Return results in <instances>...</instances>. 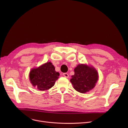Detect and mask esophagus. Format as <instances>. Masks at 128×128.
<instances>
[{"instance_id":"34e87169","label":"esophagus","mask_w":128,"mask_h":128,"mask_svg":"<svg viewBox=\"0 0 128 128\" xmlns=\"http://www.w3.org/2000/svg\"><path fill=\"white\" fill-rule=\"evenodd\" d=\"M63 76L66 77V78H68L69 77V75L68 73H64L63 74Z\"/></svg>"}]
</instances>
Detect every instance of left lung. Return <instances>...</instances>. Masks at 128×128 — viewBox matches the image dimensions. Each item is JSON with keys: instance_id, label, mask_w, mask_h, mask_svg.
<instances>
[{"instance_id": "left-lung-1", "label": "left lung", "mask_w": 128, "mask_h": 128, "mask_svg": "<svg viewBox=\"0 0 128 128\" xmlns=\"http://www.w3.org/2000/svg\"><path fill=\"white\" fill-rule=\"evenodd\" d=\"M75 74L70 80L77 91L84 93L92 90L96 86L98 75L93 67L86 64H79L74 69Z\"/></svg>"}]
</instances>
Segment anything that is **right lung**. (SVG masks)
Wrapping results in <instances>:
<instances>
[{"label":"right lung","instance_id":"obj_1","mask_svg":"<svg viewBox=\"0 0 128 128\" xmlns=\"http://www.w3.org/2000/svg\"><path fill=\"white\" fill-rule=\"evenodd\" d=\"M30 80L33 86L38 90H48L54 85L60 73L55 70L52 63L46 62L36 68L32 69L30 73Z\"/></svg>","mask_w":128,"mask_h":128}]
</instances>
